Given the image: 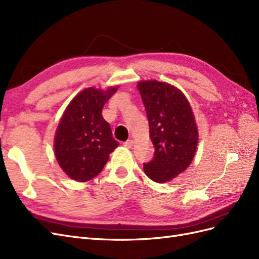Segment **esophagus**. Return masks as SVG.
Returning <instances> with one entry per match:
<instances>
[{"instance_id":"esophagus-1","label":"esophagus","mask_w":259,"mask_h":259,"mask_svg":"<svg viewBox=\"0 0 259 259\" xmlns=\"http://www.w3.org/2000/svg\"><path fill=\"white\" fill-rule=\"evenodd\" d=\"M123 145L125 146V147H127V148H131V147L134 145V142L132 141V139H130V141H126V142H124L123 143Z\"/></svg>"}]
</instances>
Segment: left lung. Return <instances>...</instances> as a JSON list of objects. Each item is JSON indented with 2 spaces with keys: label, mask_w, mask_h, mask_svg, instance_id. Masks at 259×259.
Masks as SVG:
<instances>
[{
  "label": "left lung",
  "mask_w": 259,
  "mask_h": 259,
  "mask_svg": "<svg viewBox=\"0 0 259 259\" xmlns=\"http://www.w3.org/2000/svg\"><path fill=\"white\" fill-rule=\"evenodd\" d=\"M149 123L155 157L144 163L146 176L157 183L177 178L190 166L198 143V130L192 108L183 93L170 83L139 81Z\"/></svg>",
  "instance_id": "left-lung-1"
}]
</instances>
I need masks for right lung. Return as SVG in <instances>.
<instances>
[{"mask_svg": "<svg viewBox=\"0 0 259 259\" xmlns=\"http://www.w3.org/2000/svg\"><path fill=\"white\" fill-rule=\"evenodd\" d=\"M87 88L68 104L54 137L55 158L61 169L78 182L99 174L118 146L102 116L104 104L117 90Z\"/></svg>", "mask_w": 259, "mask_h": 259, "instance_id": "obj_1", "label": "right lung"}]
</instances>
